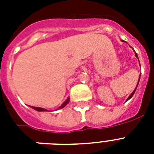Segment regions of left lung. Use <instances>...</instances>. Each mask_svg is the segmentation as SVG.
<instances>
[{"label": "left lung", "mask_w": 154, "mask_h": 154, "mask_svg": "<svg viewBox=\"0 0 154 154\" xmlns=\"http://www.w3.org/2000/svg\"><path fill=\"white\" fill-rule=\"evenodd\" d=\"M135 56H136L138 58V57H137V53H135ZM140 77H141V74H140ZM139 81H140V77H139V79H138V83H139ZM138 83H137V85H138ZM137 87H136V88H135V89H134V91H133V93H132V94H130V95H129V97H128V99H127L126 101H128V100H129V99L131 98L132 97L134 96V93H135V91H136V89H137Z\"/></svg>", "instance_id": "8db88e82"}]
</instances>
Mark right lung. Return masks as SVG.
I'll use <instances>...</instances> for the list:
<instances>
[{
	"label": "right lung",
	"mask_w": 154,
	"mask_h": 154,
	"mask_svg": "<svg viewBox=\"0 0 154 154\" xmlns=\"http://www.w3.org/2000/svg\"><path fill=\"white\" fill-rule=\"evenodd\" d=\"M69 97H68V99L67 100H66V101H65V102L63 103L62 105H60V107L58 108L57 109H62V108H64L65 106V105H67L68 103H69ZM31 107L32 108V109H34L35 110H37V111H47V109H43V108H40V107H32V106H31Z\"/></svg>",
	"instance_id": "1"
}]
</instances>
